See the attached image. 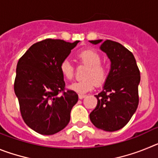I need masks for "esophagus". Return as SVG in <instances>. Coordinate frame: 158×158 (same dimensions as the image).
Here are the masks:
<instances>
[{"instance_id":"obj_1","label":"esophagus","mask_w":158,"mask_h":158,"mask_svg":"<svg viewBox=\"0 0 158 158\" xmlns=\"http://www.w3.org/2000/svg\"><path fill=\"white\" fill-rule=\"evenodd\" d=\"M78 97H79V99H81V100H82V99L85 98V95L79 94V96H78Z\"/></svg>"}]
</instances>
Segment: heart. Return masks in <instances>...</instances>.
<instances>
[{
  "instance_id": "b5f03b06",
  "label": "heart",
  "mask_w": 158,
  "mask_h": 158,
  "mask_svg": "<svg viewBox=\"0 0 158 158\" xmlns=\"http://www.w3.org/2000/svg\"><path fill=\"white\" fill-rule=\"evenodd\" d=\"M78 58L82 64L87 66L83 74L85 78L72 83L69 88L73 91L84 94L91 91L95 85H103L107 79L108 71L107 67L101 64V56L96 51L85 50L78 54ZM60 71L67 80H71L74 75V67L67 58L62 60L60 64Z\"/></svg>"
}]
</instances>
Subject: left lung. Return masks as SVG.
<instances>
[{
	"label": "left lung",
	"instance_id": "obj_1",
	"mask_svg": "<svg viewBox=\"0 0 158 158\" xmlns=\"http://www.w3.org/2000/svg\"><path fill=\"white\" fill-rule=\"evenodd\" d=\"M107 54L111 68L103 90L96 95V107L89 115L93 125L105 131H115L130 121L139 105L140 72L133 54L111 40H91Z\"/></svg>",
	"mask_w": 158,
	"mask_h": 158
}]
</instances>
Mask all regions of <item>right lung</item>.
<instances>
[{
	"label": "right lung",
	"mask_w": 158,
	"mask_h": 158,
	"mask_svg": "<svg viewBox=\"0 0 158 158\" xmlns=\"http://www.w3.org/2000/svg\"><path fill=\"white\" fill-rule=\"evenodd\" d=\"M79 42L47 39L33 44L19 58L14 91L23 121L37 133L54 135L70 120L78 96L65 91L60 64Z\"/></svg>",
	"instance_id": "obj_1"
}]
</instances>
